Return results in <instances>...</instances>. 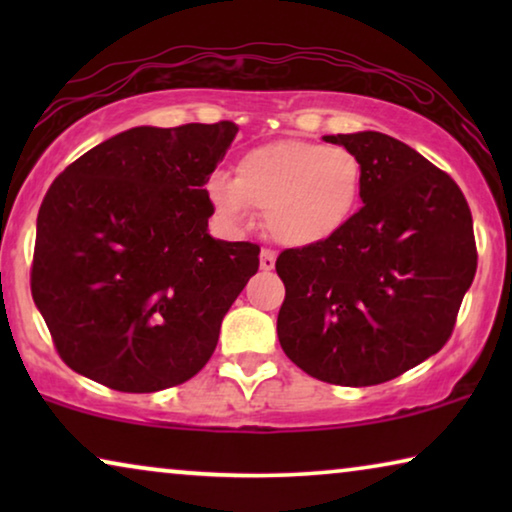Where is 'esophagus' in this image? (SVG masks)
<instances>
[{"label":"esophagus","mask_w":512,"mask_h":512,"mask_svg":"<svg viewBox=\"0 0 512 512\" xmlns=\"http://www.w3.org/2000/svg\"><path fill=\"white\" fill-rule=\"evenodd\" d=\"M275 261H277V256H275V251H270V249H263L261 251V270H272L275 268Z\"/></svg>","instance_id":"obj_1"}]
</instances>
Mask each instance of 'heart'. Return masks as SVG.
Here are the masks:
<instances>
[{"label":"heart","instance_id":"b5f03b06","mask_svg":"<svg viewBox=\"0 0 512 512\" xmlns=\"http://www.w3.org/2000/svg\"><path fill=\"white\" fill-rule=\"evenodd\" d=\"M361 188L363 170L352 151L282 139L242 153L235 179L214 174L207 198L228 230L251 228L258 209L279 244L300 249L338 235L359 207Z\"/></svg>","mask_w":512,"mask_h":512}]
</instances>
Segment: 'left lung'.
Here are the masks:
<instances>
[{
    "mask_svg": "<svg viewBox=\"0 0 512 512\" xmlns=\"http://www.w3.org/2000/svg\"><path fill=\"white\" fill-rule=\"evenodd\" d=\"M363 170V207L328 242L286 249L284 354L340 387L394 380L440 352L471 289L473 219L450 174L382 132L326 135Z\"/></svg>",
    "mask_w": 512,
    "mask_h": 512,
    "instance_id": "1",
    "label": "left lung"
}]
</instances>
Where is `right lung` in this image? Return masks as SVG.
I'll return each mask as SVG.
<instances>
[{
	"mask_svg": "<svg viewBox=\"0 0 512 512\" xmlns=\"http://www.w3.org/2000/svg\"><path fill=\"white\" fill-rule=\"evenodd\" d=\"M237 125L125 130L74 160L37 216L32 298L83 377L128 394L191 380L258 272V244L214 240L205 184Z\"/></svg>",
	"mask_w": 512,
	"mask_h": 512,
	"instance_id": "right-lung-1",
	"label": "right lung"
}]
</instances>
